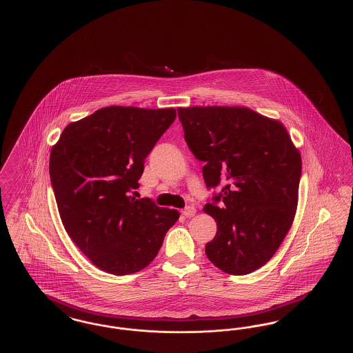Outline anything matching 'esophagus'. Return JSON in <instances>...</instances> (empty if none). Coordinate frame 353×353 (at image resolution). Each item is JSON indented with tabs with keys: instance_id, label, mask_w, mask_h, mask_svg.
<instances>
[{
	"instance_id": "esophagus-1",
	"label": "esophagus",
	"mask_w": 353,
	"mask_h": 353,
	"mask_svg": "<svg viewBox=\"0 0 353 353\" xmlns=\"http://www.w3.org/2000/svg\"><path fill=\"white\" fill-rule=\"evenodd\" d=\"M194 214H196V208H193V207H187V208L183 211V215L185 217L194 216Z\"/></svg>"
}]
</instances>
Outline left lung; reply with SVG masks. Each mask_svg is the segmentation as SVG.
Here are the masks:
<instances>
[{
  "instance_id": "left-lung-1",
  "label": "left lung",
  "mask_w": 353,
  "mask_h": 353,
  "mask_svg": "<svg viewBox=\"0 0 353 353\" xmlns=\"http://www.w3.org/2000/svg\"><path fill=\"white\" fill-rule=\"evenodd\" d=\"M184 138L205 163L208 188L223 185L204 212L215 219L205 254L217 269L245 275L266 265L299 204L301 154L286 128L247 108H179Z\"/></svg>"
}]
</instances>
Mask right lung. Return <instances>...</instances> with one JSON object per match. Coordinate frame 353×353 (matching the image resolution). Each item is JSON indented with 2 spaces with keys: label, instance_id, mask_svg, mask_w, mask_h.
Segmentation results:
<instances>
[{
  "label": "right lung",
  "instance_id": "right-lung-1",
  "mask_svg": "<svg viewBox=\"0 0 353 353\" xmlns=\"http://www.w3.org/2000/svg\"><path fill=\"white\" fill-rule=\"evenodd\" d=\"M174 119L172 108L110 106L70 123L52 146L50 176L63 225L103 272L146 268L180 216L130 196L145 159Z\"/></svg>",
  "mask_w": 353,
  "mask_h": 353
}]
</instances>
